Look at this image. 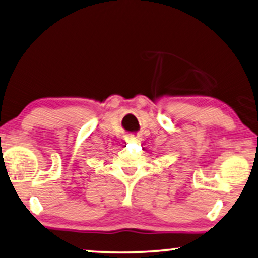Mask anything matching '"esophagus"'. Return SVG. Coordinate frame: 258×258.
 I'll use <instances>...</instances> for the list:
<instances>
[{
	"mask_svg": "<svg viewBox=\"0 0 258 258\" xmlns=\"http://www.w3.org/2000/svg\"><path fill=\"white\" fill-rule=\"evenodd\" d=\"M132 140H136V137L134 136V135H130V136H128V138H126V142H129V141H132Z\"/></svg>",
	"mask_w": 258,
	"mask_h": 258,
	"instance_id": "1",
	"label": "esophagus"
}]
</instances>
